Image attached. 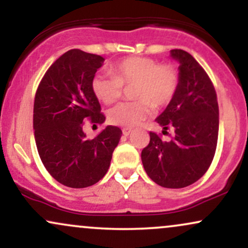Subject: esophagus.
<instances>
[{"label": "esophagus", "instance_id": "34e87169", "mask_svg": "<svg viewBox=\"0 0 248 248\" xmlns=\"http://www.w3.org/2000/svg\"><path fill=\"white\" fill-rule=\"evenodd\" d=\"M130 133H132V128H124V129H122V134H124V136L129 135Z\"/></svg>", "mask_w": 248, "mask_h": 248}]
</instances>
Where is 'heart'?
<instances>
[{"label": "heart", "instance_id": "obj_1", "mask_svg": "<svg viewBox=\"0 0 248 248\" xmlns=\"http://www.w3.org/2000/svg\"><path fill=\"white\" fill-rule=\"evenodd\" d=\"M110 73L93 77L91 88L95 98L112 105L124 94V86H133L132 96L136 99L119 104L109 110L108 120L115 126H138L153 115L154 106H168L178 90L176 67L168 62L158 64L149 57H127L113 65Z\"/></svg>", "mask_w": 248, "mask_h": 248}]
</instances>
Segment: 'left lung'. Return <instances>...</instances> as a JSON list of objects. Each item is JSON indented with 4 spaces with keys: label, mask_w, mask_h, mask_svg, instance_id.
Instances as JSON below:
<instances>
[{
    "label": "left lung",
    "mask_w": 248,
    "mask_h": 248,
    "mask_svg": "<svg viewBox=\"0 0 248 248\" xmlns=\"http://www.w3.org/2000/svg\"><path fill=\"white\" fill-rule=\"evenodd\" d=\"M179 62V84L175 98L156 119L175 130L170 141L150 132L141 153L147 175L158 186L179 189L191 186L207 171L215 157L219 130L217 93L205 70L189 52L170 51Z\"/></svg>",
    "instance_id": "1"
}]
</instances>
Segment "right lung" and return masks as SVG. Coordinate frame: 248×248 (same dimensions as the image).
<instances>
[{"label":"right lung","instance_id":"1","mask_svg":"<svg viewBox=\"0 0 248 248\" xmlns=\"http://www.w3.org/2000/svg\"><path fill=\"white\" fill-rule=\"evenodd\" d=\"M101 56L73 49L47 69L36 91L33 129L45 169L65 186L81 189L106 175L121 129L107 126L93 140L82 132L86 120L102 124L105 115L91 82Z\"/></svg>","mask_w":248,"mask_h":248}]
</instances>
